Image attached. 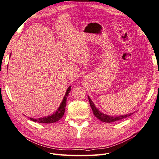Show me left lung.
I'll return each instance as SVG.
<instances>
[{
  "instance_id": "obj_1",
  "label": "left lung",
  "mask_w": 159,
  "mask_h": 159,
  "mask_svg": "<svg viewBox=\"0 0 159 159\" xmlns=\"http://www.w3.org/2000/svg\"><path fill=\"white\" fill-rule=\"evenodd\" d=\"M88 99L89 102V104L90 106L92 109L93 115L95 116V117H97L98 119H99L102 122H105V123H112V122H115L117 121H119V120L123 119L125 118H127V117L131 116L132 114H133L134 113H130L128 114H125V115H117V116H113V115H109L107 114H105L102 112H101L99 109H98V107H96L95 105L93 103V102H92V100L91 99V98H89V96L88 95Z\"/></svg>"
}]
</instances>
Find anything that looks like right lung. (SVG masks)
<instances>
[{
  "mask_svg": "<svg viewBox=\"0 0 159 159\" xmlns=\"http://www.w3.org/2000/svg\"><path fill=\"white\" fill-rule=\"evenodd\" d=\"M11 56V54L10 55V57ZM70 91H71V86H69L68 88L66 90L64 97L63 99H62V102H61L59 107L57 108L56 111L54 113H53L51 115H48V116L42 117L38 119H35V118L34 119L30 117V120H32V121L34 122H38L40 123H53L59 121V120L64 116L65 109H66V100H67V98H68V96L69 95V93L70 92Z\"/></svg>",
  "mask_w": 159,
  "mask_h": 159,
  "instance_id": "right-lung-1",
  "label": "right lung"
}]
</instances>
